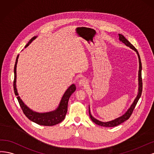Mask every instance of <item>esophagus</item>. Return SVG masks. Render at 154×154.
I'll list each match as a JSON object with an SVG mask.
<instances>
[{
	"label": "esophagus",
	"mask_w": 154,
	"mask_h": 154,
	"mask_svg": "<svg viewBox=\"0 0 154 154\" xmlns=\"http://www.w3.org/2000/svg\"><path fill=\"white\" fill-rule=\"evenodd\" d=\"M87 84H88L87 81L85 80V79H81V80L79 81V86H81V87L85 86Z\"/></svg>",
	"instance_id": "esophagus-1"
}]
</instances>
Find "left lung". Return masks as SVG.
Here are the masks:
<instances>
[{"label": "left lung", "instance_id": "left-lung-1", "mask_svg": "<svg viewBox=\"0 0 154 154\" xmlns=\"http://www.w3.org/2000/svg\"><path fill=\"white\" fill-rule=\"evenodd\" d=\"M119 39L121 42H122L123 43H124L125 45L127 47H130L131 49H132L133 51H134L137 55L138 56V59H139V72H138V92H137V95L136 97V98L134 99V100L133 101L130 107L127 110V111L123 114V115H122L121 116H119L117 118H115V120H112L111 121L109 122H103L101 121L98 120L97 119L94 118L92 115L91 114V111H90V106H89V114H90V116L91 120L96 123L97 125H100L102 127H115L117 126L118 125H120L122 123L124 122L125 121L127 120L128 118H130L131 115H132V113L133 112L134 109L135 108L136 104L139 100V99L141 97V93H142V88H143V84H142V78H141V70H142V65H141V59H140V54H139L137 51L136 50V48L134 47L132 45L128 42L127 39L124 37L122 34H119Z\"/></svg>", "mask_w": 154, "mask_h": 154}]
</instances>
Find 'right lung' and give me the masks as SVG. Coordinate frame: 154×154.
Wrapping results in <instances>:
<instances>
[{
	"label": "right lung",
	"instance_id": "add662e5",
	"mask_svg": "<svg viewBox=\"0 0 154 154\" xmlns=\"http://www.w3.org/2000/svg\"><path fill=\"white\" fill-rule=\"evenodd\" d=\"M38 36H34L32 38L28 43L26 45L25 48L27 47L29 45H30L33 40H34ZM19 55L17 56L15 64H14V82H13V88H14V91L15 95L17 96L18 101L20 103L22 109L23 113L29 120L31 121L36 123L38 125H44V126H53L55 125L56 124L61 123L65 118V116L67 112L68 109V100L70 98L72 94L76 90V87L74 84H72V85L68 87V88L66 90L63 94V95L61 98V100L59 102L58 107L55 110L47 112H38L36 111H34L30 108L27 107L26 104L24 103L23 100L18 96V93L17 88V65L18 63Z\"/></svg>",
	"mask_w": 154,
	"mask_h": 154
}]
</instances>
